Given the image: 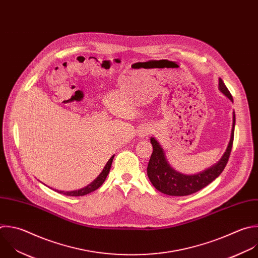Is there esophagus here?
<instances>
[{
	"label": "esophagus",
	"mask_w": 258,
	"mask_h": 258,
	"mask_svg": "<svg viewBox=\"0 0 258 258\" xmlns=\"http://www.w3.org/2000/svg\"><path fill=\"white\" fill-rule=\"evenodd\" d=\"M153 132L152 127L148 126V125H143L141 126L139 130H138V136L141 138V139H144V138H147L149 135H151Z\"/></svg>",
	"instance_id": "obj_1"
}]
</instances>
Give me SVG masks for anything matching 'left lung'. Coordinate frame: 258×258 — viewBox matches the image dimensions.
<instances>
[{
	"instance_id": "left-lung-1",
	"label": "left lung",
	"mask_w": 258,
	"mask_h": 258,
	"mask_svg": "<svg viewBox=\"0 0 258 258\" xmlns=\"http://www.w3.org/2000/svg\"><path fill=\"white\" fill-rule=\"evenodd\" d=\"M219 90L233 102V97L221 78L219 79ZM234 130L235 112H233V125L231 138L226 149V152L224 153L222 158L215 165L204 170L203 172L192 175L179 173L175 169L171 167L166 159V155L160 144L156 141V139L151 138L153 153L148 164L147 174L154 187L164 195L173 197H183L192 195L209 185L212 181L219 177V175L223 172V170L225 169L228 163L233 146Z\"/></svg>"
}]
</instances>
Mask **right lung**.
Masks as SVG:
<instances>
[{
  "label": "right lung",
  "instance_id": "add662e5",
  "mask_svg": "<svg viewBox=\"0 0 258 258\" xmlns=\"http://www.w3.org/2000/svg\"><path fill=\"white\" fill-rule=\"evenodd\" d=\"M113 158H114V155L108 160V162L106 163V165L104 166L102 172L99 174V176L93 181L91 182L89 185H87L84 188H81V189H78V190H73V191H57L59 194H62L64 196H69V197H82V196H85V195H88L94 190H96L97 188H99L103 182L105 181L108 173H109V170H110V167H111V164H112V161H113Z\"/></svg>",
  "mask_w": 258,
  "mask_h": 258
}]
</instances>
